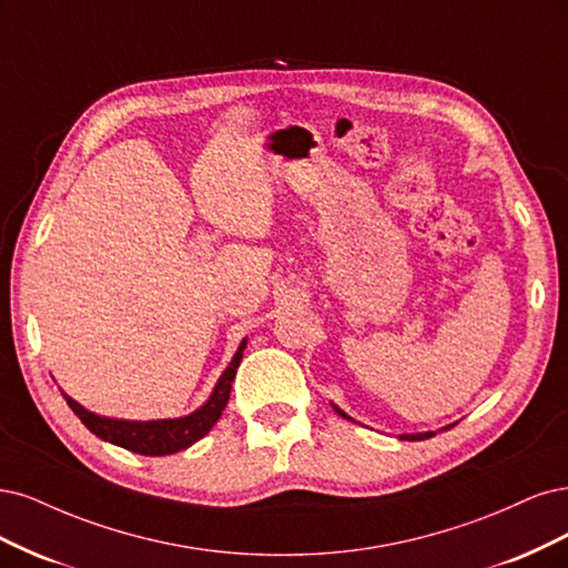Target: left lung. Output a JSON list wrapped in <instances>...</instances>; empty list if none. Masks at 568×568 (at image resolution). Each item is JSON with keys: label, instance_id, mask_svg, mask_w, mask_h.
<instances>
[{"label": "left lung", "instance_id": "obj_1", "mask_svg": "<svg viewBox=\"0 0 568 568\" xmlns=\"http://www.w3.org/2000/svg\"><path fill=\"white\" fill-rule=\"evenodd\" d=\"M342 417H346V419H352L349 415H346V413H342L339 408H335ZM453 425H448V427H444V429H450ZM436 432H425V434H400L398 438H400V442H425V438H432Z\"/></svg>", "mask_w": 568, "mask_h": 568}]
</instances>
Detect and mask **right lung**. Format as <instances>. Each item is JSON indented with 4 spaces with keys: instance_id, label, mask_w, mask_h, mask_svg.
Returning <instances> with one entry per match:
<instances>
[{
    "instance_id": "right-lung-1",
    "label": "right lung",
    "mask_w": 568,
    "mask_h": 568,
    "mask_svg": "<svg viewBox=\"0 0 568 568\" xmlns=\"http://www.w3.org/2000/svg\"><path fill=\"white\" fill-rule=\"evenodd\" d=\"M243 349H245V339L241 342V346H237V352L229 363L224 375L219 377L207 404L186 417L151 419V423H126V419H111V417H101L97 413H91L82 408L78 400L70 398L68 394H63V398L68 400L72 413L82 419V425L91 434L103 438V442H111L115 446H122L126 450L141 453V455H170V453L189 448L214 427L219 415H222V410L229 404L231 382L235 379L237 365L243 361Z\"/></svg>"
}]
</instances>
